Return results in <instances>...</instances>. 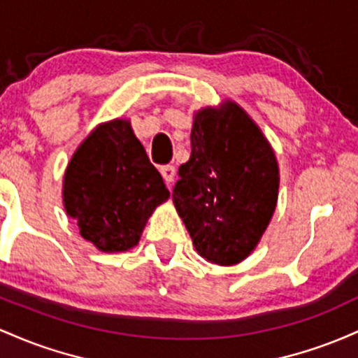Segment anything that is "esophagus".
Instances as JSON below:
<instances>
[{"instance_id":"esophagus-1","label":"esophagus","mask_w":358,"mask_h":358,"mask_svg":"<svg viewBox=\"0 0 358 358\" xmlns=\"http://www.w3.org/2000/svg\"><path fill=\"white\" fill-rule=\"evenodd\" d=\"M160 174H162V178L166 179L167 184H171L176 178V167L174 166H162L160 167Z\"/></svg>"}]
</instances>
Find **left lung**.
Here are the masks:
<instances>
[{
  "label": "left lung",
  "mask_w": 358,
  "mask_h": 358,
  "mask_svg": "<svg viewBox=\"0 0 358 358\" xmlns=\"http://www.w3.org/2000/svg\"><path fill=\"white\" fill-rule=\"evenodd\" d=\"M277 192L275 154L254 120L233 101L199 110L191 157L172 189L198 254L218 266L242 262L266 231Z\"/></svg>",
  "instance_id": "left-lung-1"
}]
</instances>
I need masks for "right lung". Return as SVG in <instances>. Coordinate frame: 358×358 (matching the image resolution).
<instances>
[{"mask_svg":"<svg viewBox=\"0 0 358 358\" xmlns=\"http://www.w3.org/2000/svg\"><path fill=\"white\" fill-rule=\"evenodd\" d=\"M62 198L83 238L113 254L138 243L148 216L169 191L130 122L113 120L96 127L74 152Z\"/></svg>","mask_w":358,"mask_h":358,"instance_id":"1","label":"right lung"}]
</instances>
